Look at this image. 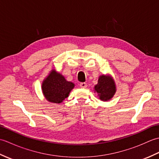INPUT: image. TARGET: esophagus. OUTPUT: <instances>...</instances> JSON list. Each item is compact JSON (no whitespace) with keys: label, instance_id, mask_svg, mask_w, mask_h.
I'll return each mask as SVG.
<instances>
[{"label":"esophagus","instance_id":"1","mask_svg":"<svg viewBox=\"0 0 159 159\" xmlns=\"http://www.w3.org/2000/svg\"><path fill=\"white\" fill-rule=\"evenodd\" d=\"M87 83H80V87H81V88H86L87 87Z\"/></svg>","mask_w":159,"mask_h":159}]
</instances>
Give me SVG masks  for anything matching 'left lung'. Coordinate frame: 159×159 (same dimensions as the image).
I'll use <instances>...</instances> for the list:
<instances>
[{
	"label": "left lung",
	"instance_id": "1",
	"mask_svg": "<svg viewBox=\"0 0 159 159\" xmlns=\"http://www.w3.org/2000/svg\"><path fill=\"white\" fill-rule=\"evenodd\" d=\"M94 89L98 93L100 99L104 101L110 100L116 92V85L112 78L104 75L100 76L98 82Z\"/></svg>",
	"mask_w": 159,
	"mask_h": 159
}]
</instances>
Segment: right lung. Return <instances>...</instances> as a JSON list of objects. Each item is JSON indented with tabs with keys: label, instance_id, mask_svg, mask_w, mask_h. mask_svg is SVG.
Listing matches in <instances>:
<instances>
[{
	"label": "right lung",
	"instance_id": "right-lung-1",
	"mask_svg": "<svg viewBox=\"0 0 159 159\" xmlns=\"http://www.w3.org/2000/svg\"><path fill=\"white\" fill-rule=\"evenodd\" d=\"M74 84L67 81L61 74L52 70L42 83L43 93L50 102L59 104L68 97Z\"/></svg>",
	"mask_w": 159,
	"mask_h": 159
}]
</instances>
